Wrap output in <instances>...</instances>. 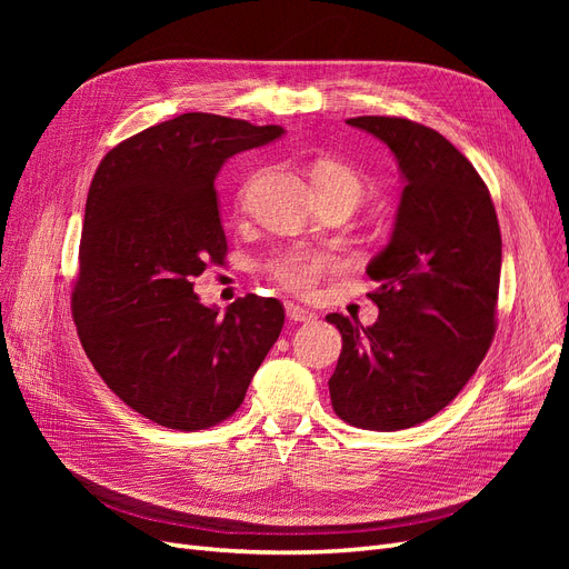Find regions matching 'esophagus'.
I'll return each mask as SVG.
<instances>
[{
    "label": "esophagus",
    "instance_id": "1",
    "mask_svg": "<svg viewBox=\"0 0 569 569\" xmlns=\"http://www.w3.org/2000/svg\"><path fill=\"white\" fill-rule=\"evenodd\" d=\"M284 311L291 322H313L318 318L313 311H308V308H303L299 303H291V301L284 303Z\"/></svg>",
    "mask_w": 569,
    "mask_h": 569
}]
</instances>
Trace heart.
<instances>
[{"mask_svg":"<svg viewBox=\"0 0 569 569\" xmlns=\"http://www.w3.org/2000/svg\"><path fill=\"white\" fill-rule=\"evenodd\" d=\"M313 182L318 194H351L358 201L363 197V180L358 178L353 168L337 161L318 163ZM249 184L251 182H247V187ZM247 187L239 194L244 197ZM261 270L272 282H278L282 289L291 291V295H311L327 274L339 270V258L325 249L284 247L268 256Z\"/></svg>","mask_w":569,"mask_h":569,"instance_id":"b5f03b06","label":"heart"}]
</instances>
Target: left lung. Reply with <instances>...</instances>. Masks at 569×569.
Segmentation results:
<instances>
[{"mask_svg": "<svg viewBox=\"0 0 569 569\" xmlns=\"http://www.w3.org/2000/svg\"><path fill=\"white\" fill-rule=\"evenodd\" d=\"M347 123L393 151L406 187L391 242L366 270L380 318L363 327L327 316L341 332L330 399L343 422L396 432L437 416L485 360L496 335L501 230L489 187L443 134L393 116Z\"/></svg>", "mask_w": 569, "mask_h": 569, "instance_id": "left-lung-1", "label": "left lung"}]
</instances>
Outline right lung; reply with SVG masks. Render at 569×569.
Returning <instances> with one entry per match:
<instances>
[{
    "instance_id": "add662e5",
    "label": "right lung",
    "mask_w": 569,
    "mask_h": 569,
    "mask_svg": "<svg viewBox=\"0 0 569 569\" xmlns=\"http://www.w3.org/2000/svg\"><path fill=\"white\" fill-rule=\"evenodd\" d=\"M280 126L182 113L116 144L90 184L71 311L101 380L134 412L197 432L234 416L278 341L284 306L247 295L226 316L194 278L226 263L216 176Z\"/></svg>"
}]
</instances>
